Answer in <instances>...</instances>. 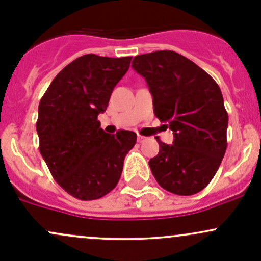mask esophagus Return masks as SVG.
<instances>
[{"mask_svg": "<svg viewBox=\"0 0 261 261\" xmlns=\"http://www.w3.org/2000/svg\"><path fill=\"white\" fill-rule=\"evenodd\" d=\"M145 140H146L145 136H143V135H138V141H139V143H143V141H145Z\"/></svg>", "mask_w": 261, "mask_h": 261, "instance_id": "obj_1", "label": "esophagus"}]
</instances>
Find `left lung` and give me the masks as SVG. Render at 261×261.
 I'll return each instance as SVG.
<instances>
[{
  "label": "left lung",
  "instance_id": "1",
  "mask_svg": "<svg viewBox=\"0 0 261 261\" xmlns=\"http://www.w3.org/2000/svg\"><path fill=\"white\" fill-rule=\"evenodd\" d=\"M131 67L145 78L155 116L174 135L170 145L155 138L159 152L149 160L152 175L170 193H198L215 177L227 147L228 115L220 87L172 50L138 55Z\"/></svg>",
  "mask_w": 261,
  "mask_h": 261
}]
</instances>
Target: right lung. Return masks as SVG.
I'll return each instance as SVG.
<instances>
[{"mask_svg": "<svg viewBox=\"0 0 261 261\" xmlns=\"http://www.w3.org/2000/svg\"><path fill=\"white\" fill-rule=\"evenodd\" d=\"M130 63L131 57L83 55L58 73L40 99L39 150L53 178L74 198L92 201L111 192L136 144L135 133L110 135L97 120Z\"/></svg>", "mask_w": 261, "mask_h": 261, "instance_id": "add662e5", "label": "right lung"}]
</instances>
